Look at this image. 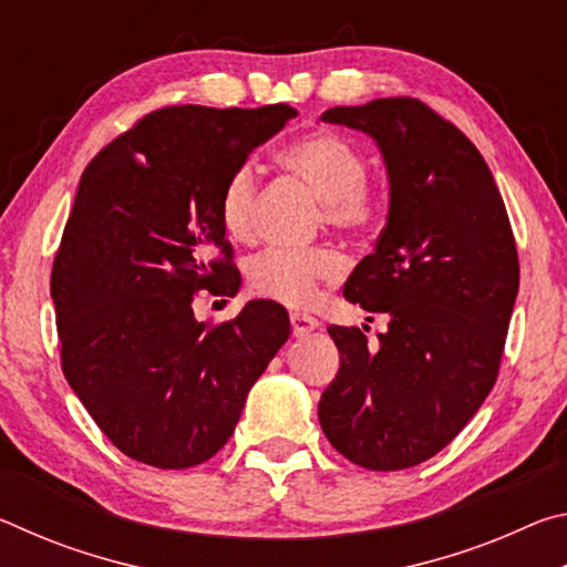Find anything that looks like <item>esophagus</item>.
Returning <instances> with one entry per match:
<instances>
[{"label": "esophagus", "mask_w": 567, "mask_h": 567, "mask_svg": "<svg viewBox=\"0 0 567 567\" xmlns=\"http://www.w3.org/2000/svg\"><path fill=\"white\" fill-rule=\"evenodd\" d=\"M290 324H292V334H297V338H302V334L312 332L315 328H318V320L312 318V315H305V312H292L290 315Z\"/></svg>", "instance_id": "obj_1"}]
</instances>
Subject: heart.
<instances>
[{"mask_svg": "<svg viewBox=\"0 0 567 567\" xmlns=\"http://www.w3.org/2000/svg\"><path fill=\"white\" fill-rule=\"evenodd\" d=\"M280 165L324 199V217L340 229H368L380 217V197L368 185V157L338 132L315 130L280 150ZM257 192L260 179L252 165L229 172L217 199L219 225L237 243L257 235ZM344 275V260L332 247L265 249L247 267V285L257 297L300 307L312 302L320 282Z\"/></svg>", "mask_w": 567, "mask_h": 567, "instance_id": "b5f03b06", "label": "heart"}]
</instances>
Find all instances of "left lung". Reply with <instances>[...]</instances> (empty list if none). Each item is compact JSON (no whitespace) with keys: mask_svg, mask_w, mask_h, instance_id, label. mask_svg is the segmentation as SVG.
<instances>
[{"mask_svg":"<svg viewBox=\"0 0 567 567\" xmlns=\"http://www.w3.org/2000/svg\"><path fill=\"white\" fill-rule=\"evenodd\" d=\"M322 120L378 142L390 215L342 290L388 315V332L368 344V328L330 324L340 370L320 425L350 463L405 470L437 455L495 385L520 285L515 235L483 155L425 102L372 100Z\"/></svg>","mask_w":567,"mask_h":567,"instance_id":"1","label":"left lung"}]
</instances>
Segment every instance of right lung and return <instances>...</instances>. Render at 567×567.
Segmentation results:
<instances>
[{
	"label": "right lung",
	"mask_w": 567,
	"mask_h": 567,
	"mask_svg": "<svg viewBox=\"0 0 567 567\" xmlns=\"http://www.w3.org/2000/svg\"><path fill=\"white\" fill-rule=\"evenodd\" d=\"M295 114L290 104L162 107L84 169L50 280L62 372L137 463L185 470L213 457L290 338L277 302L209 324L192 300L237 290L219 189Z\"/></svg>",
	"instance_id": "add662e5"
}]
</instances>
